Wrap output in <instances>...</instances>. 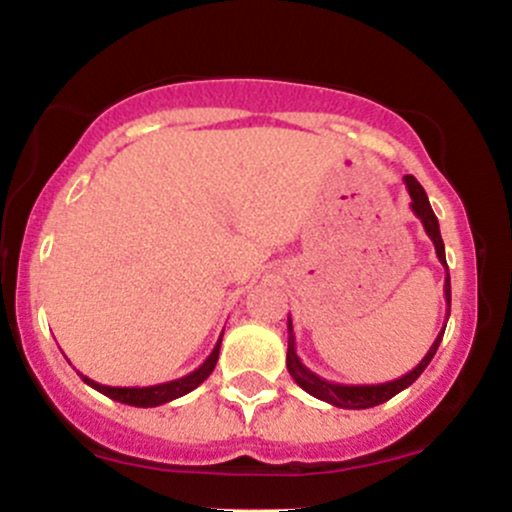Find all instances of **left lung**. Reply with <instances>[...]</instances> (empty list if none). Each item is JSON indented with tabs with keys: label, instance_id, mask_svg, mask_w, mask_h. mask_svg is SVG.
<instances>
[{
	"label": "left lung",
	"instance_id": "8db88e82",
	"mask_svg": "<svg viewBox=\"0 0 512 512\" xmlns=\"http://www.w3.org/2000/svg\"><path fill=\"white\" fill-rule=\"evenodd\" d=\"M404 185H407L409 197H411V204H409L411 211L416 214V219H421V223H424V231H426V236L433 240V248H436L440 264L448 269V262H445V245H443V238H440V226H438L436 214H433V209H431V202H428V197H426V190L419 185V180H416L414 175H404ZM443 291H445V301H448V313H445V320H448L450 317V274H445V289ZM443 334H445V327L438 332L436 342L431 344L428 354L421 358L419 366L411 368L407 375H402V378L390 380V383H380V385H339V383H330V380L320 378V375L313 373V370L303 366V361L296 354V337H293V322L289 317V351H286V368H289L291 378L296 380V383L301 385L308 395L322 399V402L332 404V407L370 409V407H378V404L387 402V399H392L397 392L407 390V387L414 383L421 373H424L428 363H431V358L436 356L440 342H443Z\"/></svg>",
	"mask_w": 512,
	"mask_h": 512
}]
</instances>
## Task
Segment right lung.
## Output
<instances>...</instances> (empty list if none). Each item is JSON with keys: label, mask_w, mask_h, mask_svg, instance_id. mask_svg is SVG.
<instances>
[{"label": "right lung", "mask_w": 512, "mask_h": 512, "mask_svg": "<svg viewBox=\"0 0 512 512\" xmlns=\"http://www.w3.org/2000/svg\"><path fill=\"white\" fill-rule=\"evenodd\" d=\"M223 337V332H221ZM221 337L219 342H216L214 351L207 356V361L202 363L197 370H192V373L182 375L178 380H170V383H161V385H149V387H110V385H101L96 383V380L86 378V375H81V380H84L86 385H91L93 390L103 392L105 397L115 399V402H122V404H132V407H161V404L166 402H173V399H178L182 395H187V392H192L195 387H199L204 383V380L209 378L211 370L216 368V361H219V349H221Z\"/></svg>", "instance_id": "right-lung-1"}]
</instances>
